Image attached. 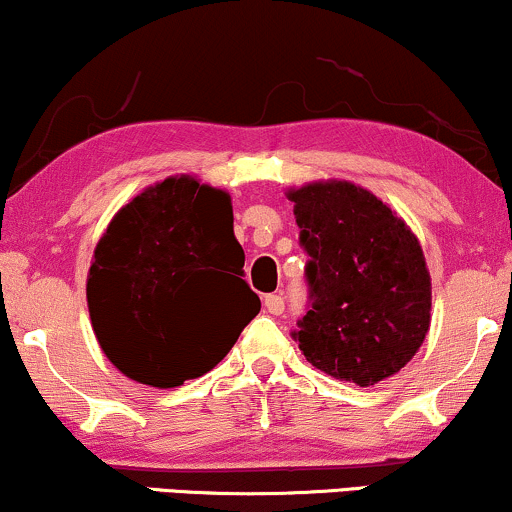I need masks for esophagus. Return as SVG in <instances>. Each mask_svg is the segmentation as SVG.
<instances>
[{"instance_id":"obj_1","label":"esophagus","mask_w":512,"mask_h":512,"mask_svg":"<svg viewBox=\"0 0 512 512\" xmlns=\"http://www.w3.org/2000/svg\"><path fill=\"white\" fill-rule=\"evenodd\" d=\"M266 309L273 316H280L282 311H285V299H282L280 294H268V297H266Z\"/></svg>"}]
</instances>
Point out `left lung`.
I'll use <instances>...</instances> for the list:
<instances>
[{
  "mask_svg": "<svg viewBox=\"0 0 512 512\" xmlns=\"http://www.w3.org/2000/svg\"><path fill=\"white\" fill-rule=\"evenodd\" d=\"M309 254V309L292 333L306 362L374 386L398 374L429 333L431 278L410 227L350 182L290 191Z\"/></svg>",
  "mask_w": 512,
  "mask_h": 512,
  "instance_id": "left-lung-1",
  "label": "left lung"
}]
</instances>
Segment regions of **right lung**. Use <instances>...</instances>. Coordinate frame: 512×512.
<instances>
[{
	"instance_id": "add662e5",
	"label": "right lung",
	"mask_w": 512,
	"mask_h": 512,
	"mask_svg": "<svg viewBox=\"0 0 512 512\" xmlns=\"http://www.w3.org/2000/svg\"><path fill=\"white\" fill-rule=\"evenodd\" d=\"M86 294L102 352L153 388L206 374L261 311L244 280L230 196L186 174L114 215L95 246Z\"/></svg>"
}]
</instances>
